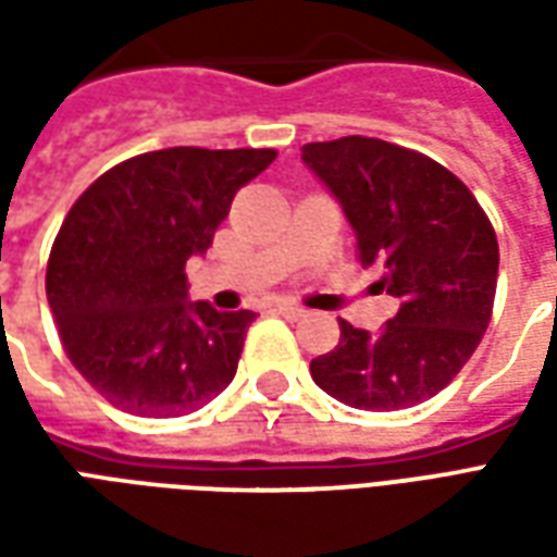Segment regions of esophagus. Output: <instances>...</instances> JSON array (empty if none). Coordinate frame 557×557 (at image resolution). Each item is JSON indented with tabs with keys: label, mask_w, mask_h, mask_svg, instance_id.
<instances>
[{
	"label": "esophagus",
	"mask_w": 557,
	"mask_h": 557,
	"mask_svg": "<svg viewBox=\"0 0 557 557\" xmlns=\"http://www.w3.org/2000/svg\"><path fill=\"white\" fill-rule=\"evenodd\" d=\"M274 313L286 315V319H301L304 307H298V304H292V301H277L274 304Z\"/></svg>",
	"instance_id": "34e87169"
}]
</instances>
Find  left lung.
<instances>
[{"label": "left lung", "mask_w": 557, "mask_h": 557, "mask_svg": "<svg viewBox=\"0 0 557 557\" xmlns=\"http://www.w3.org/2000/svg\"><path fill=\"white\" fill-rule=\"evenodd\" d=\"M304 163L339 199L361 268H382L375 286L399 301L379 334L339 319V343L310 375L351 409H411L454 382L490 327L495 230L454 172L411 148L339 137L307 143Z\"/></svg>", "instance_id": "left-lung-1"}]
</instances>
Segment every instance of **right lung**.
I'll return each instance as SVG.
<instances>
[{
    "mask_svg": "<svg viewBox=\"0 0 557 557\" xmlns=\"http://www.w3.org/2000/svg\"><path fill=\"white\" fill-rule=\"evenodd\" d=\"M274 158V148L146 151L71 206L47 259V301L65 355L110 406L178 418L235 379L256 313L190 304L184 265Z\"/></svg>",
    "mask_w": 557,
    "mask_h": 557,
    "instance_id": "1",
    "label": "right lung"
}]
</instances>
